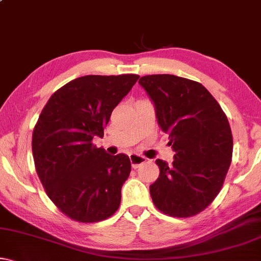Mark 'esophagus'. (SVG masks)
<instances>
[{
  "instance_id": "obj_1",
  "label": "esophagus",
  "mask_w": 261,
  "mask_h": 261,
  "mask_svg": "<svg viewBox=\"0 0 261 261\" xmlns=\"http://www.w3.org/2000/svg\"><path fill=\"white\" fill-rule=\"evenodd\" d=\"M128 158H130L131 166H133L134 168H137V167H140L142 163H144L145 161H147V159H145L144 156H141L138 154H130L128 155Z\"/></svg>"
}]
</instances>
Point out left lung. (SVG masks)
Instances as JSON below:
<instances>
[{
  "instance_id": "1",
  "label": "left lung",
  "mask_w": 261,
  "mask_h": 261,
  "mask_svg": "<svg viewBox=\"0 0 261 261\" xmlns=\"http://www.w3.org/2000/svg\"><path fill=\"white\" fill-rule=\"evenodd\" d=\"M141 87L154 103L174 160L158 159L160 175L150 190L155 206L173 217L199 214L220 192L231 162L228 118L203 85L175 75H148Z\"/></svg>"
}]
</instances>
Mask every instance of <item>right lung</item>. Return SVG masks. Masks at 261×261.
Listing matches in <instances>:
<instances>
[{
	"label": "right lung",
	"mask_w": 261,
	"mask_h": 261,
	"mask_svg": "<svg viewBox=\"0 0 261 261\" xmlns=\"http://www.w3.org/2000/svg\"><path fill=\"white\" fill-rule=\"evenodd\" d=\"M138 77L82 76L55 92L41 111L32 136L36 171L48 198L71 220L99 222L119 207L130 159L92 141L103 137L111 113Z\"/></svg>",
	"instance_id": "obj_1"
}]
</instances>
